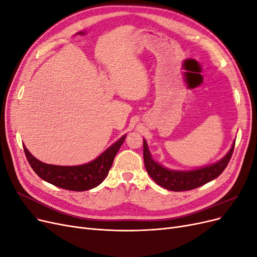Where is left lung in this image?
Returning <instances> with one entry per match:
<instances>
[{"label":"left lung","instance_id":"1","mask_svg":"<svg viewBox=\"0 0 257 257\" xmlns=\"http://www.w3.org/2000/svg\"><path fill=\"white\" fill-rule=\"evenodd\" d=\"M234 148L235 142L222 160L209 166L192 170H172L162 166L152 159L148 144L144 139V161L147 173L162 188L175 192L190 191L219 177L229 163Z\"/></svg>","mask_w":257,"mask_h":257}]
</instances>
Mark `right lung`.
Here are the masks:
<instances>
[{"label": "right lung", "instance_id": "obj_1", "mask_svg": "<svg viewBox=\"0 0 257 257\" xmlns=\"http://www.w3.org/2000/svg\"><path fill=\"white\" fill-rule=\"evenodd\" d=\"M125 135L111 145L98 158L90 163L77 166H59L46 164L34 158L26 146H23L26 157L32 169L42 178L53 185L69 191H88L99 185L107 177L116 152L121 148Z\"/></svg>", "mask_w": 257, "mask_h": 257}]
</instances>
